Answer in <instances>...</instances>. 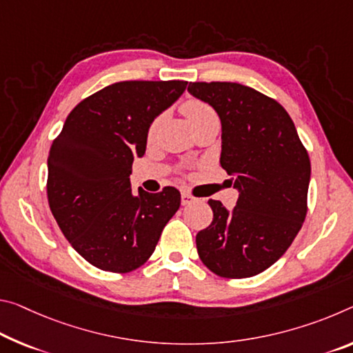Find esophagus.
<instances>
[{"label": "esophagus", "instance_id": "esophagus-1", "mask_svg": "<svg viewBox=\"0 0 353 353\" xmlns=\"http://www.w3.org/2000/svg\"><path fill=\"white\" fill-rule=\"evenodd\" d=\"M181 201H182V205H188V204H192V203H193V201H194V196H192V194L187 193V192H182V194H181Z\"/></svg>", "mask_w": 353, "mask_h": 353}]
</instances>
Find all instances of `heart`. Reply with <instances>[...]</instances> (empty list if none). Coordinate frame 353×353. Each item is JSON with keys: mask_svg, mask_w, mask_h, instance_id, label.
Instances as JSON below:
<instances>
[{"mask_svg": "<svg viewBox=\"0 0 353 353\" xmlns=\"http://www.w3.org/2000/svg\"><path fill=\"white\" fill-rule=\"evenodd\" d=\"M181 111L185 114V117L188 119L190 124H192L194 130H198V128H201L203 125L209 124V122L218 121L216 111L212 108L209 103L204 102V100H201V99L192 97V99L183 100L181 105ZM161 121H163V114L157 116L155 119L150 122L149 130H148L149 138H152L155 135L157 130H159V127L161 125Z\"/></svg>", "mask_w": 353, "mask_h": 353, "instance_id": "heart-1", "label": "heart"}]
</instances>
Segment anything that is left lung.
<instances>
[{"label": "left lung", "instance_id": "8db88e82", "mask_svg": "<svg viewBox=\"0 0 353 353\" xmlns=\"http://www.w3.org/2000/svg\"><path fill=\"white\" fill-rule=\"evenodd\" d=\"M188 91L220 116V163L239 190L231 212L209 199L214 220L198 232V254L218 276H254L286 253L303 225L310 157L275 99L229 81H194Z\"/></svg>", "mask_w": 353, "mask_h": 353}]
</instances>
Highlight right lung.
<instances>
[{
  "label": "right lung",
  "instance_id": "1",
  "mask_svg": "<svg viewBox=\"0 0 353 353\" xmlns=\"http://www.w3.org/2000/svg\"><path fill=\"white\" fill-rule=\"evenodd\" d=\"M187 81H119L83 99L50 148V210L77 253L105 272L141 267L181 205V193L132 192L135 157L148 130L185 91Z\"/></svg>",
  "mask_w": 353,
  "mask_h": 353
}]
</instances>
